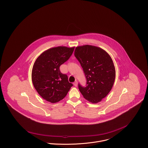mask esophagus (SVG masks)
<instances>
[{
	"label": "esophagus",
	"mask_w": 148,
	"mask_h": 148,
	"mask_svg": "<svg viewBox=\"0 0 148 148\" xmlns=\"http://www.w3.org/2000/svg\"><path fill=\"white\" fill-rule=\"evenodd\" d=\"M74 85L75 86H78V82H77V81H75L74 82Z\"/></svg>",
	"instance_id": "obj_1"
}]
</instances>
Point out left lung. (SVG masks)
I'll return each instance as SVG.
<instances>
[{
    "instance_id": "1",
    "label": "left lung",
    "mask_w": 148,
    "mask_h": 148,
    "mask_svg": "<svg viewBox=\"0 0 148 148\" xmlns=\"http://www.w3.org/2000/svg\"><path fill=\"white\" fill-rule=\"evenodd\" d=\"M74 55L86 78V86L78 84L84 97L89 102H100L111 91L115 79V69L110 55L100 47L85 45L75 48Z\"/></svg>"
}]
</instances>
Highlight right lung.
<instances>
[{"mask_svg":"<svg viewBox=\"0 0 148 148\" xmlns=\"http://www.w3.org/2000/svg\"><path fill=\"white\" fill-rule=\"evenodd\" d=\"M74 47L59 46L43 52L36 60L32 71L33 86L42 99L51 103L63 99L73 86L59 69L71 56Z\"/></svg>","mask_w":148,"mask_h":148,"instance_id":"right-lung-1","label":"right lung"}]
</instances>
